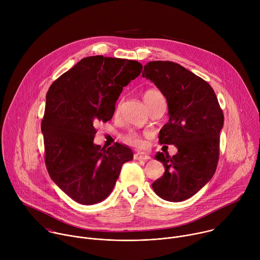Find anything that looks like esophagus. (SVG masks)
<instances>
[{"label": "esophagus", "instance_id": "34e87169", "mask_svg": "<svg viewBox=\"0 0 260 260\" xmlns=\"http://www.w3.org/2000/svg\"><path fill=\"white\" fill-rule=\"evenodd\" d=\"M134 158L136 160H148V159H150L151 157L148 155V154H145V153H142V152H138V153H136L134 155Z\"/></svg>", "mask_w": 260, "mask_h": 260}]
</instances>
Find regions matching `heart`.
I'll return each mask as SVG.
<instances>
[{
  "instance_id": "obj_1",
  "label": "heart",
  "mask_w": 260,
  "mask_h": 260,
  "mask_svg": "<svg viewBox=\"0 0 260 260\" xmlns=\"http://www.w3.org/2000/svg\"><path fill=\"white\" fill-rule=\"evenodd\" d=\"M157 95H161V93L158 90H156V89H149V90H147L144 93L143 99H144L145 103H147V102L153 100ZM125 142L128 143L129 145H133V146H136V147H141L143 145L141 137L138 134H135V133H132V134L127 135L125 137Z\"/></svg>"
}]
</instances>
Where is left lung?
I'll return each mask as SVG.
<instances>
[{
	"label": "left lung",
	"instance_id": "obj_1",
	"mask_svg": "<svg viewBox=\"0 0 260 260\" xmlns=\"http://www.w3.org/2000/svg\"><path fill=\"white\" fill-rule=\"evenodd\" d=\"M142 76L167 99L170 118L159 132V143L178 149L172 157L156 153L165 174L152 183V188L162 200L183 202L200 191L215 174L224 116L211 85L176 62H148Z\"/></svg>",
	"mask_w": 260,
	"mask_h": 260
}]
</instances>
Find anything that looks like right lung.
Masks as SVG:
<instances>
[{"instance_id": "add662e5", "label": "right lung", "mask_w": 260, "mask_h": 260, "mask_svg": "<svg viewBox=\"0 0 260 260\" xmlns=\"http://www.w3.org/2000/svg\"><path fill=\"white\" fill-rule=\"evenodd\" d=\"M142 69L136 60L88 56L49 87L41 123L46 168L57 186L81 205L107 199L122 165L134 157L125 145H95L94 124L112 119L123 87Z\"/></svg>"}]
</instances>
